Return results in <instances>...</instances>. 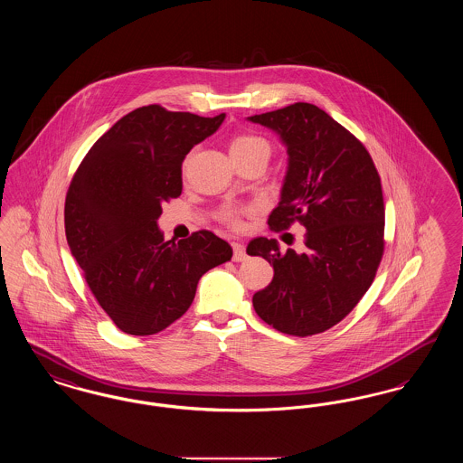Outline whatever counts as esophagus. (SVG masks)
Returning a JSON list of instances; mask_svg holds the SVG:
<instances>
[{
	"mask_svg": "<svg viewBox=\"0 0 463 463\" xmlns=\"http://www.w3.org/2000/svg\"><path fill=\"white\" fill-rule=\"evenodd\" d=\"M232 250H234V257H232L234 262H242L246 259V248H244L242 242H232Z\"/></svg>",
	"mask_w": 463,
	"mask_h": 463,
	"instance_id": "esophagus-1",
	"label": "esophagus"
}]
</instances>
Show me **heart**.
I'll return each instance as SVG.
<instances>
[{"instance_id": "1", "label": "heart", "mask_w": 463, "mask_h": 463, "mask_svg": "<svg viewBox=\"0 0 463 463\" xmlns=\"http://www.w3.org/2000/svg\"><path fill=\"white\" fill-rule=\"evenodd\" d=\"M264 151L269 155L270 146L265 140L264 137L257 133L241 132L236 133L231 140V156L250 155V153H259ZM248 208L240 206V204H225L219 212V221L232 229H240L242 225V219L246 215Z\"/></svg>"}]
</instances>
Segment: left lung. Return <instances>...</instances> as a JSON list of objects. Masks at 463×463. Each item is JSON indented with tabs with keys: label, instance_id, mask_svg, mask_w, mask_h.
<instances>
[{
	"label": "left lung",
	"instance_id": "left-lung-1",
	"mask_svg": "<svg viewBox=\"0 0 463 463\" xmlns=\"http://www.w3.org/2000/svg\"><path fill=\"white\" fill-rule=\"evenodd\" d=\"M248 119L279 133L289 156L281 201L267 221L270 231H288L295 222L307 231L304 253L281 251L276 240L250 241L248 255L274 267L269 287L253 295V307L281 333H323L357 306L382 262L380 175L363 142L314 104L297 102Z\"/></svg>",
	"mask_w": 463,
	"mask_h": 463
}]
</instances>
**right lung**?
I'll use <instances>...</instances> for the list:
<instances>
[{
  "label": "right lung",
  "mask_w": 463,
  "mask_h": 463,
  "mask_svg": "<svg viewBox=\"0 0 463 463\" xmlns=\"http://www.w3.org/2000/svg\"><path fill=\"white\" fill-rule=\"evenodd\" d=\"M223 118L138 108L91 146L71 180L67 244L99 306L128 335L168 328L191 307L199 278L232 257L212 231L175 242L157 229L161 204L182 193L184 157Z\"/></svg>",
  "instance_id": "1"
}]
</instances>
